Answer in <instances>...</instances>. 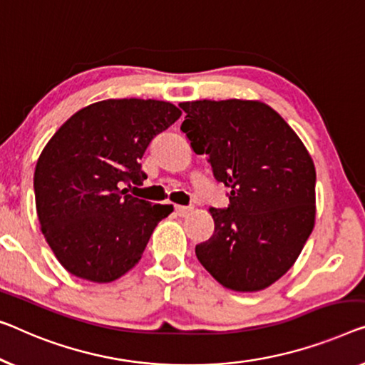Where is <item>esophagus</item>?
I'll return each instance as SVG.
<instances>
[{"mask_svg":"<svg viewBox=\"0 0 365 365\" xmlns=\"http://www.w3.org/2000/svg\"><path fill=\"white\" fill-rule=\"evenodd\" d=\"M192 206H182V205H175V213L180 216V217H185L187 215L192 213Z\"/></svg>","mask_w":365,"mask_h":365,"instance_id":"34e87169","label":"esophagus"}]
</instances>
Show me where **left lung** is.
<instances>
[{
  "label": "left lung",
  "instance_id": "8db88e82",
  "mask_svg": "<svg viewBox=\"0 0 365 365\" xmlns=\"http://www.w3.org/2000/svg\"><path fill=\"white\" fill-rule=\"evenodd\" d=\"M195 154L231 188L226 210L210 208L215 232L198 244L200 264L222 287L259 292L295 264L314 226L317 172L285 119L257 100L180 103Z\"/></svg>",
  "mask_w": 365,
  "mask_h": 365
}]
</instances>
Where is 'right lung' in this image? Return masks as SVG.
<instances>
[{"label":"right lung","mask_w":365,"mask_h":365,"mask_svg":"<svg viewBox=\"0 0 365 365\" xmlns=\"http://www.w3.org/2000/svg\"><path fill=\"white\" fill-rule=\"evenodd\" d=\"M182 111L159 100H103L65 121L41 152L34 172L41 231L62 267L78 279L108 284L143 257L172 205L128 195L143 185L139 160L152 139Z\"/></svg>","instance_id":"obj_1"}]
</instances>
